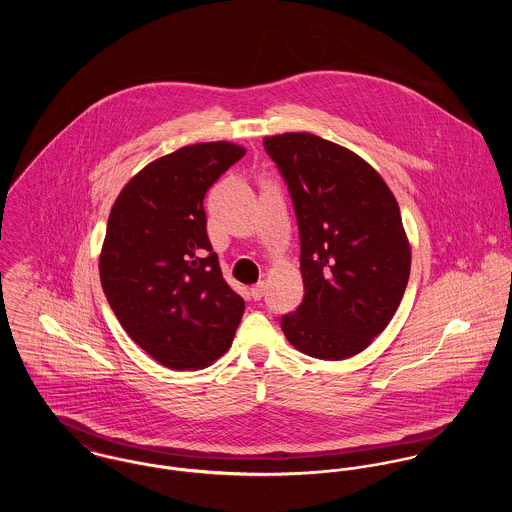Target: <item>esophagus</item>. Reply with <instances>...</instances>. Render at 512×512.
Returning <instances> with one entry per match:
<instances>
[{
  "instance_id": "34e87169",
  "label": "esophagus",
  "mask_w": 512,
  "mask_h": 512,
  "mask_svg": "<svg viewBox=\"0 0 512 512\" xmlns=\"http://www.w3.org/2000/svg\"><path fill=\"white\" fill-rule=\"evenodd\" d=\"M264 292H266V286L260 282V284H256V286L250 288V297H252L254 301H260V299L264 297Z\"/></svg>"
}]
</instances>
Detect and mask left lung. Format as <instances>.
Segmentation results:
<instances>
[{
  "label": "left lung",
  "instance_id": "8db88e82",
  "mask_svg": "<svg viewBox=\"0 0 512 512\" xmlns=\"http://www.w3.org/2000/svg\"><path fill=\"white\" fill-rule=\"evenodd\" d=\"M297 217L303 301L282 317L293 347L323 361L359 355L394 317L412 250L398 201L361 155L307 132L264 138Z\"/></svg>",
  "mask_w": 512,
  "mask_h": 512
}]
</instances>
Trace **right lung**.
I'll return each mask as SVG.
<instances>
[{
    "label": "right lung",
    "instance_id": "1",
    "mask_svg": "<svg viewBox=\"0 0 512 512\" xmlns=\"http://www.w3.org/2000/svg\"><path fill=\"white\" fill-rule=\"evenodd\" d=\"M246 149L179 147L136 173L112 205L100 282L124 331L173 370L215 363L232 345L244 299L220 272L203 199Z\"/></svg>",
    "mask_w": 512,
    "mask_h": 512
}]
</instances>
